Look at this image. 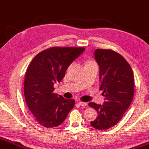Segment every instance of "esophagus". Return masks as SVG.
<instances>
[{"label":"esophagus","mask_w":149,"mask_h":149,"mask_svg":"<svg viewBox=\"0 0 149 149\" xmlns=\"http://www.w3.org/2000/svg\"><path fill=\"white\" fill-rule=\"evenodd\" d=\"M78 104L80 105V106H83V107H85V106H87V104L86 103H85V102H78Z\"/></svg>","instance_id":"esophagus-1"}]
</instances>
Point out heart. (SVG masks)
<instances>
[{
  "label": "heart",
  "mask_w": 149,
  "mask_h": 149,
  "mask_svg": "<svg viewBox=\"0 0 149 149\" xmlns=\"http://www.w3.org/2000/svg\"><path fill=\"white\" fill-rule=\"evenodd\" d=\"M94 63V62H92V61H90V62H88L87 63Z\"/></svg>",
  "instance_id": "heart-1"
}]
</instances>
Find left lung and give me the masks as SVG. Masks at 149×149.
<instances>
[{"label":"left lung","mask_w":149,"mask_h":149,"mask_svg":"<svg viewBox=\"0 0 149 149\" xmlns=\"http://www.w3.org/2000/svg\"><path fill=\"white\" fill-rule=\"evenodd\" d=\"M95 58L100 67V89L105 97L104 105L90 102L98 116L91 122L97 130H108L116 125L130 107L134 94V78L125 58L110 49H97Z\"/></svg>","instance_id":"1"}]
</instances>
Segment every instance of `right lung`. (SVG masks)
<instances>
[{
	"mask_svg": "<svg viewBox=\"0 0 149 149\" xmlns=\"http://www.w3.org/2000/svg\"><path fill=\"white\" fill-rule=\"evenodd\" d=\"M84 49L50 47L37 54L28 67L24 82L26 103L36 121L44 127L60 125L74 106L73 100L53 93L54 84L63 80L69 65Z\"/></svg>",
	"mask_w": 149,
	"mask_h": 149,
	"instance_id": "right-lung-1",
	"label": "right lung"
}]
</instances>
